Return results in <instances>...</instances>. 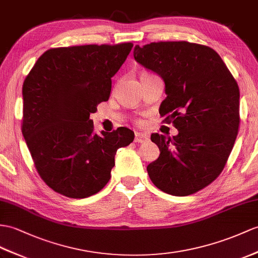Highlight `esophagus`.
<instances>
[{
	"mask_svg": "<svg viewBox=\"0 0 258 258\" xmlns=\"http://www.w3.org/2000/svg\"><path fill=\"white\" fill-rule=\"evenodd\" d=\"M148 140H149V137L147 135L136 133V135H135V142L136 143H143V142H147Z\"/></svg>",
	"mask_w": 258,
	"mask_h": 258,
	"instance_id": "34e87169",
	"label": "esophagus"
}]
</instances>
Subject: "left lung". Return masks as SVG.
I'll list each match as a JSON object with an SVG mask.
<instances>
[{"label": "left lung", "mask_w": 258, "mask_h": 258, "mask_svg": "<svg viewBox=\"0 0 258 258\" xmlns=\"http://www.w3.org/2000/svg\"><path fill=\"white\" fill-rule=\"evenodd\" d=\"M134 56L164 80L160 115L178 135L159 134L160 149L147 167L152 183L174 196H188L211 184L224 168L240 125V90L215 50L188 41L136 46Z\"/></svg>", "instance_id": "8db88e82"}]
</instances>
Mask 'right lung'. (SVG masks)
Masks as SVG:
<instances>
[{"instance_id": "1", "label": "right lung", "mask_w": 258, "mask_h": 258, "mask_svg": "<svg viewBox=\"0 0 258 258\" xmlns=\"http://www.w3.org/2000/svg\"><path fill=\"white\" fill-rule=\"evenodd\" d=\"M134 45H85L43 52L24 81L22 133L39 176L55 192L86 198L110 179L119 148L135 134L94 133L90 115L108 100L111 78Z\"/></svg>"}]
</instances>
